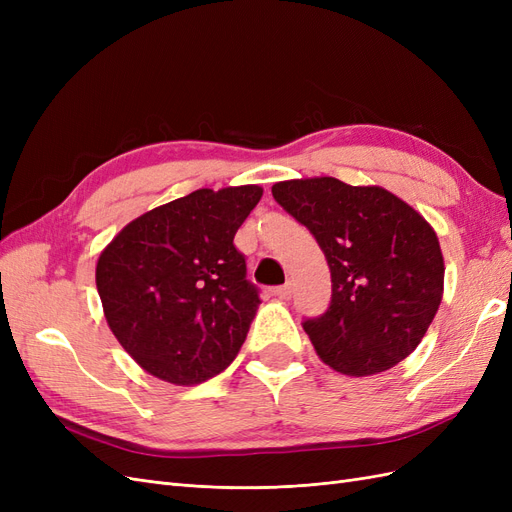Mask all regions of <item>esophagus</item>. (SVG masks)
Segmentation results:
<instances>
[{
    "label": "esophagus",
    "instance_id": "34e87169",
    "mask_svg": "<svg viewBox=\"0 0 512 512\" xmlns=\"http://www.w3.org/2000/svg\"><path fill=\"white\" fill-rule=\"evenodd\" d=\"M273 294L277 299H282V301H288L290 297H292V286L290 284H284V286H277V288H273Z\"/></svg>",
    "mask_w": 512,
    "mask_h": 512
}]
</instances>
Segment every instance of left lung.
Segmentation results:
<instances>
[{"mask_svg":"<svg viewBox=\"0 0 512 512\" xmlns=\"http://www.w3.org/2000/svg\"><path fill=\"white\" fill-rule=\"evenodd\" d=\"M271 192L329 262L331 305L303 322L320 359L354 378L404 361L444 290V258L429 222L378 185L314 177L280 181Z\"/></svg>","mask_w":512,"mask_h":512,"instance_id":"8db88e82","label":"left lung"}]
</instances>
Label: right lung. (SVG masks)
Segmentation results:
<instances>
[{"label": "right lung", "mask_w": 512, "mask_h": 512, "mask_svg": "<svg viewBox=\"0 0 512 512\" xmlns=\"http://www.w3.org/2000/svg\"><path fill=\"white\" fill-rule=\"evenodd\" d=\"M260 196V185L196 190L104 247L96 286L106 322L147 374L190 386L235 361L260 297L232 239Z\"/></svg>", "instance_id": "obj_1"}]
</instances>
